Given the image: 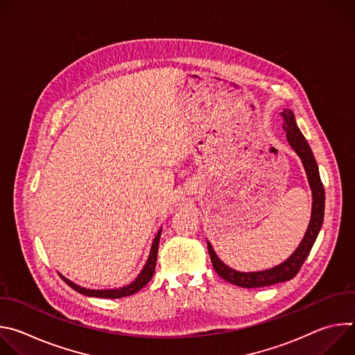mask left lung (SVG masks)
<instances>
[{
	"instance_id": "left-lung-1",
	"label": "left lung",
	"mask_w": 355,
	"mask_h": 355,
	"mask_svg": "<svg viewBox=\"0 0 355 355\" xmlns=\"http://www.w3.org/2000/svg\"><path fill=\"white\" fill-rule=\"evenodd\" d=\"M281 116L284 119V129L286 132L288 141L292 146V148L296 151L297 156L302 159V163H303V166H305V170L308 174V180H309V184L312 188V195H313L312 218H311L309 227L305 233V237H303L302 243L295 250L293 254L282 264H279L271 270H267V271H259V272L234 271V270L229 268L227 266H225L218 259L211 243H208V251L211 256V261H212V266H214L215 271L218 272V275L222 277L225 281H227L236 286H241V288H261V286H268V285H274L278 282L292 279L299 272V270L303 266V263H305V260L308 259L309 252L316 241V237L320 232L322 223H323L324 187L320 180L318 163L313 157V153H312V150H311L306 139L303 137L302 132L299 130V128L295 122L293 114L291 111L285 110L284 112H281Z\"/></svg>"
}]
</instances>
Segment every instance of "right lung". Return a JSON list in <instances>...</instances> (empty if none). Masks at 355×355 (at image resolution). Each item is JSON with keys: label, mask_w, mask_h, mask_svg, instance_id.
<instances>
[{"label": "right lung", "mask_w": 355, "mask_h": 355, "mask_svg": "<svg viewBox=\"0 0 355 355\" xmlns=\"http://www.w3.org/2000/svg\"><path fill=\"white\" fill-rule=\"evenodd\" d=\"M160 234H162V230L157 233V236L155 237V241L153 244H151V250H150V254H148V259H147V263L144 266V268L141 270V272L139 274V277L128 286H123L121 289H105V291H95V289H85V288H81L76 284H73L71 281H69L67 278H64L63 275L62 279L69 285L71 286L74 291L83 293V295H87V296H95V297H108V299H118V297H123V296H129V295H133L136 293L137 291H140L150 279L151 277H153L155 274V270H156V261H157V252H159V243H160Z\"/></svg>", "instance_id": "obj_1"}]
</instances>
